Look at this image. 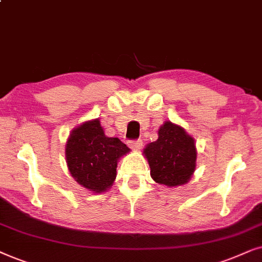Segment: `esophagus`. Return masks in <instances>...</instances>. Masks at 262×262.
<instances>
[{
    "label": "esophagus",
    "instance_id": "obj_1",
    "mask_svg": "<svg viewBox=\"0 0 262 262\" xmlns=\"http://www.w3.org/2000/svg\"><path fill=\"white\" fill-rule=\"evenodd\" d=\"M128 146L134 151H140L142 147V141L141 140H134V141H128Z\"/></svg>",
    "mask_w": 262,
    "mask_h": 262
}]
</instances>
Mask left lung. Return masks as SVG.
Returning a JSON list of instances; mask_svg holds the SVG:
<instances>
[{
	"label": "left lung",
	"instance_id": "1",
	"mask_svg": "<svg viewBox=\"0 0 262 262\" xmlns=\"http://www.w3.org/2000/svg\"><path fill=\"white\" fill-rule=\"evenodd\" d=\"M153 181L166 187L188 183L196 167L195 139L186 129L165 121L158 129V139L144 148Z\"/></svg>",
	"mask_w": 262,
	"mask_h": 262
}]
</instances>
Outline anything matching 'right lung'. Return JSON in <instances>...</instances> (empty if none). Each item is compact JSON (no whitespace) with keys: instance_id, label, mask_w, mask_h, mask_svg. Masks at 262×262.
<instances>
[{"instance_id":"add662e5","label":"right lung","mask_w":262,"mask_h":262,"mask_svg":"<svg viewBox=\"0 0 262 262\" xmlns=\"http://www.w3.org/2000/svg\"><path fill=\"white\" fill-rule=\"evenodd\" d=\"M129 152L120 139L106 137L99 118H95L71 132L66 144V162L80 186L100 194L113 186L118 160Z\"/></svg>"}]
</instances>
